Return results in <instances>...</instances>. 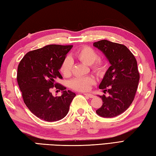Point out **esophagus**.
Here are the masks:
<instances>
[{"label": "esophagus", "mask_w": 156, "mask_h": 156, "mask_svg": "<svg viewBox=\"0 0 156 156\" xmlns=\"http://www.w3.org/2000/svg\"><path fill=\"white\" fill-rule=\"evenodd\" d=\"M85 96H88L89 98H94V97H95V96L94 94H90V93H84L83 94Z\"/></svg>", "instance_id": "esophagus-1"}]
</instances>
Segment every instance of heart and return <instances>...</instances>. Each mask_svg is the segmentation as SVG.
Masks as SVG:
<instances>
[{"mask_svg":"<svg viewBox=\"0 0 156 156\" xmlns=\"http://www.w3.org/2000/svg\"><path fill=\"white\" fill-rule=\"evenodd\" d=\"M75 57L86 65L91 66L92 70L98 75L102 74L106 68L104 62L100 60H97L98 54L91 47L83 46L75 52ZM72 66V59L70 57H66L60 66V71L65 77H69L71 75ZM94 83L95 80L93 77L86 76L73 79L70 82V86L75 90L85 91L90 90Z\"/></svg>","mask_w":156,"mask_h":156,"instance_id":"heart-1","label":"heart"}]
</instances>
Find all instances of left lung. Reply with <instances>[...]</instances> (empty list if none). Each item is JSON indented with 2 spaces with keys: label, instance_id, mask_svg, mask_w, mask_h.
Returning a JSON list of instances; mask_svg holds the SVG:
<instances>
[{
  "label": "left lung",
  "instance_id": "obj_1",
  "mask_svg": "<svg viewBox=\"0 0 156 156\" xmlns=\"http://www.w3.org/2000/svg\"><path fill=\"white\" fill-rule=\"evenodd\" d=\"M94 46L102 52L110 64L99 85L109 96H98L102 106L96 113L101 117L112 118L125 112L134 100L139 81L137 62L122 44L104 40L94 42Z\"/></svg>",
  "mask_w": 156,
  "mask_h": 156
}]
</instances>
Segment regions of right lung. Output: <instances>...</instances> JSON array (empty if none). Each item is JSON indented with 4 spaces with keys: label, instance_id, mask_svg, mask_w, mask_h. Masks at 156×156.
Segmentation results:
<instances>
[{
    "label": "right lung",
    "instance_id": "obj_1",
    "mask_svg": "<svg viewBox=\"0 0 156 156\" xmlns=\"http://www.w3.org/2000/svg\"><path fill=\"white\" fill-rule=\"evenodd\" d=\"M73 46L48 45L27 52L17 69V83L24 103L38 118L48 122L62 119L76 96L74 92L56 83L62 79L60 66ZM54 86L62 90L60 97L50 91Z\"/></svg>",
    "mask_w": 156,
    "mask_h": 156
}]
</instances>
